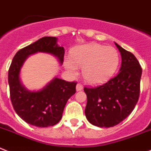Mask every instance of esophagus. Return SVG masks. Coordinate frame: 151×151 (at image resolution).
Wrapping results in <instances>:
<instances>
[{"label": "esophagus", "mask_w": 151, "mask_h": 151, "mask_svg": "<svg viewBox=\"0 0 151 151\" xmlns=\"http://www.w3.org/2000/svg\"><path fill=\"white\" fill-rule=\"evenodd\" d=\"M76 89L77 91H81L83 89V85L81 83H77V86H76Z\"/></svg>", "instance_id": "34e87169"}]
</instances>
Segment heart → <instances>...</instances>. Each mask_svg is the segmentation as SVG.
Wrapping results in <instances>:
<instances>
[{"instance_id": "1", "label": "heart", "mask_w": 151, "mask_h": 151, "mask_svg": "<svg viewBox=\"0 0 151 151\" xmlns=\"http://www.w3.org/2000/svg\"><path fill=\"white\" fill-rule=\"evenodd\" d=\"M65 67L71 73L76 72V66L83 68L82 74L86 82L101 84L108 81L117 69L119 53L112 47L98 43L80 46L70 53Z\"/></svg>"}]
</instances>
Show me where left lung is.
<instances>
[{"mask_svg":"<svg viewBox=\"0 0 151 151\" xmlns=\"http://www.w3.org/2000/svg\"><path fill=\"white\" fill-rule=\"evenodd\" d=\"M121 54L119 72L105 83L95 87H84L87 96L85 108L91 124L109 128L121 123L135 108L140 95L142 69L132 52L117 43Z\"/></svg>","mask_w":151,"mask_h":151,"instance_id":"1","label":"left lung"}]
</instances>
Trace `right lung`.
<instances>
[{
	"mask_svg": "<svg viewBox=\"0 0 151 151\" xmlns=\"http://www.w3.org/2000/svg\"><path fill=\"white\" fill-rule=\"evenodd\" d=\"M55 37H44L16 52L8 72L10 99L15 111L24 121L37 127L54 126L62 119L68 100L76 92L77 82L53 79L40 91L25 89L19 72L28 55L37 52L52 54L63 63L65 49L57 44Z\"/></svg>",
	"mask_w": 151,
	"mask_h": 151,
	"instance_id": "1",
	"label": "right lung"
}]
</instances>
